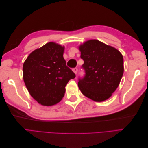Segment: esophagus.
<instances>
[{
	"mask_svg": "<svg viewBox=\"0 0 148 148\" xmlns=\"http://www.w3.org/2000/svg\"><path fill=\"white\" fill-rule=\"evenodd\" d=\"M73 72H74L75 74H77V72H78V68H77V67H76V68H74V69H73Z\"/></svg>",
	"mask_w": 148,
	"mask_h": 148,
	"instance_id": "obj_1",
	"label": "esophagus"
}]
</instances>
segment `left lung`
I'll use <instances>...</instances> for the list:
<instances>
[{"label":"left lung","instance_id":"8db88e82","mask_svg":"<svg viewBox=\"0 0 148 148\" xmlns=\"http://www.w3.org/2000/svg\"><path fill=\"white\" fill-rule=\"evenodd\" d=\"M84 76L78 85L85 96L96 102L104 101L119 86L123 74V58L117 49L98 40L80 45Z\"/></svg>","mask_w":148,"mask_h":148}]
</instances>
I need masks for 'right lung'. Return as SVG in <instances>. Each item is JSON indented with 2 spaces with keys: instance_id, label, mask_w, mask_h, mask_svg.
<instances>
[{
  "instance_id": "1",
  "label": "right lung",
  "mask_w": 148,
  "mask_h": 148,
  "mask_svg": "<svg viewBox=\"0 0 148 148\" xmlns=\"http://www.w3.org/2000/svg\"><path fill=\"white\" fill-rule=\"evenodd\" d=\"M64 51V46L50 42L31 52L24 62V82L40 104L49 106L59 102L67 83L76 77L66 65Z\"/></svg>"
}]
</instances>
